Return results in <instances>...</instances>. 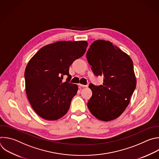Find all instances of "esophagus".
<instances>
[{"label": "esophagus", "mask_w": 159, "mask_h": 159, "mask_svg": "<svg viewBox=\"0 0 159 159\" xmlns=\"http://www.w3.org/2000/svg\"><path fill=\"white\" fill-rule=\"evenodd\" d=\"M79 85L80 87H88V85H82V84H79Z\"/></svg>", "instance_id": "obj_1"}]
</instances>
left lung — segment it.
Returning a JSON list of instances; mask_svg holds the SVG:
<instances>
[{"label": "left lung", "instance_id": "8db88e82", "mask_svg": "<svg viewBox=\"0 0 159 159\" xmlns=\"http://www.w3.org/2000/svg\"><path fill=\"white\" fill-rule=\"evenodd\" d=\"M86 56L94 74L104 77L103 85H89L92 95L87 107L100 120H114L125 110L136 87L133 62L125 52L103 40L94 41Z\"/></svg>", "mask_w": 159, "mask_h": 159}]
</instances>
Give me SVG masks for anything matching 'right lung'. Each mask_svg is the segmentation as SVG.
<instances>
[{"instance_id": "right-lung-1", "label": "right lung", "mask_w": 159, "mask_h": 159, "mask_svg": "<svg viewBox=\"0 0 159 159\" xmlns=\"http://www.w3.org/2000/svg\"><path fill=\"white\" fill-rule=\"evenodd\" d=\"M85 40L59 41L42 47L29 61L25 70V91L34 111L42 118L56 120L68 111L78 90L69 83V67L84 56ZM64 75L67 81L63 82Z\"/></svg>"}]
</instances>
